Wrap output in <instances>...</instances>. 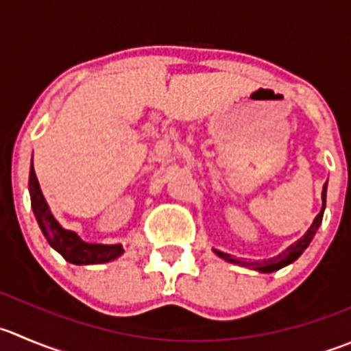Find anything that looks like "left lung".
<instances>
[{"label":"left lung","instance_id":"obj_1","mask_svg":"<svg viewBox=\"0 0 351 351\" xmlns=\"http://www.w3.org/2000/svg\"><path fill=\"white\" fill-rule=\"evenodd\" d=\"M326 193H328V182H326L324 186H322V195H321L322 197V207H321V213H319L317 216L314 217V221H312L311 228H308V230L305 231L304 237H302L300 240L295 241L293 245H290V247H288L287 250H283L280 255H276V257L264 258V261H240V258H233L230 254H224V252L213 248L214 254H216L217 257L224 258V261H226V262H231V264H237V266H241V267H248V269L258 271V273H274V271H278V269H281V267L288 266V264L295 262L298 257H300L302 254H304L305 248H307L308 245H311L312 238L315 237V231H317L319 226H321L322 216H324V209H326Z\"/></svg>","mask_w":351,"mask_h":351}]
</instances>
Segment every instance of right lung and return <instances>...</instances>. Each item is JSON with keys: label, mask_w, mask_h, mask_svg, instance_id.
<instances>
[{"label": "right lung", "mask_w": 351, "mask_h": 351, "mask_svg": "<svg viewBox=\"0 0 351 351\" xmlns=\"http://www.w3.org/2000/svg\"><path fill=\"white\" fill-rule=\"evenodd\" d=\"M29 193L30 204H32L34 216L40 231L46 237L47 243L63 255L64 261L71 262L75 266H89V264H104V262L114 261L125 252L123 245H104V243H90L78 237L75 231L66 230L56 221V217L51 213L43 192H40L39 182H37L34 165L30 162L29 173Z\"/></svg>", "instance_id": "obj_1"}]
</instances>
